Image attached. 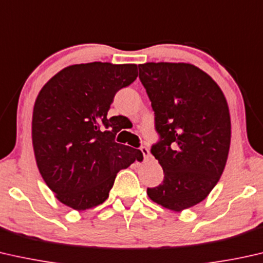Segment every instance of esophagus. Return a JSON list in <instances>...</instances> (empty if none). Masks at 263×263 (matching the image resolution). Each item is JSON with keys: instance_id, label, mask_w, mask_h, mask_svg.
<instances>
[{"instance_id": "1", "label": "esophagus", "mask_w": 263, "mask_h": 263, "mask_svg": "<svg viewBox=\"0 0 263 263\" xmlns=\"http://www.w3.org/2000/svg\"><path fill=\"white\" fill-rule=\"evenodd\" d=\"M140 151H141V153H142V155H143V159L146 160H149V158H151V152H149V149H148L147 147H144V146H142L140 148Z\"/></svg>"}]
</instances>
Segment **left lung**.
<instances>
[{
	"label": "left lung",
	"mask_w": 263,
	"mask_h": 263,
	"mask_svg": "<svg viewBox=\"0 0 263 263\" xmlns=\"http://www.w3.org/2000/svg\"><path fill=\"white\" fill-rule=\"evenodd\" d=\"M139 71L161 138L152 154L165 174L147 195L180 212L203 201L222 176L231 140L229 106L218 84L192 64L144 63Z\"/></svg>",
	"instance_id": "1"
}]
</instances>
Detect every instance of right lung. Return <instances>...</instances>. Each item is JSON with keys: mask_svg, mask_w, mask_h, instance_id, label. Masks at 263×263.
Listing matches in <instances>:
<instances>
[{"mask_svg": "<svg viewBox=\"0 0 263 263\" xmlns=\"http://www.w3.org/2000/svg\"><path fill=\"white\" fill-rule=\"evenodd\" d=\"M136 77V64H76L37 95L32 117L36 166L66 206L84 211L104 203L117 173L142 160L141 151L115 142L120 128L115 116L108 119L115 93Z\"/></svg>", "mask_w": 263, "mask_h": 263, "instance_id": "1", "label": "right lung"}]
</instances>
